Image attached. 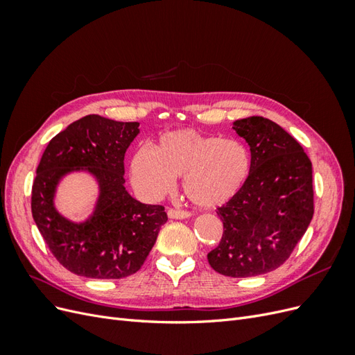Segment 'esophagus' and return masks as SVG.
I'll return each instance as SVG.
<instances>
[{
  "instance_id": "obj_1",
  "label": "esophagus",
  "mask_w": 355,
  "mask_h": 355,
  "mask_svg": "<svg viewBox=\"0 0 355 355\" xmlns=\"http://www.w3.org/2000/svg\"><path fill=\"white\" fill-rule=\"evenodd\" d=\"M167 216L170 219H187L191 216V213L187 210H176V209H168Z\"/></svg>"
}]
</instances>
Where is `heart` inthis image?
I'll list each match as a JSON object with an SVG mask.
<instances>
[{"instance_id": "b5f03b06", "label": "heart", "mask_w": 355, "mask_h": 355, "mask_svg": "<svg viewBox=\"0 0 355 355\" xmlns=\"http://www.w3.org/2000/svg\"><path fill=\"white\" fill-rule=\"evenodd\" d=\"M250 164V154L241 142L185 128L161 136L153 151L137 149L130 173L135 188L146 200L163 197L175 179L182 178L189 201L210 209L239 194Z\"/></svg>"}]
</instances>
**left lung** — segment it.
Segmentation results:
<instances>
[{"label":"left lung","mask_w":355,"mask_h":355,"mask_svg":"<svg viewBox=\"0 0 355 355\" xmlns=\"http://www.w3.org/2000/svg\"><path fill=\"white\" fill-rule=\"evenodd\" d=\"M250 146V173L240 192L218 209L219 245L207 259L234 278L262 275L283 265L314 214L313 164L284 128L263 116L234 121Z\"/></svg>","instance_id":"obj_1"}]
</instances>
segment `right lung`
<instances>
[{"label": "right lung", "mask_w": 355, "mask_h": 355, "mask_svg": "<svg viewBox=\"0 0 355 355\" xmlns=\"http://www.w3.org/2000/svg\"><path fill=\"white\" fill-rule=\"evenodd\" d=\"M139 135V123L85 115L49 142L32 185L31 209L50 252L68 271L111 280L137 272L167 222L163 206L144 204L124 187V155ZM87 171L100 197L91 216L73 223L54 207L60 180Z\"/></svg>", "instance_id": "1"}]
</instances>
